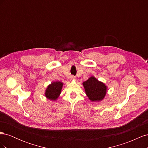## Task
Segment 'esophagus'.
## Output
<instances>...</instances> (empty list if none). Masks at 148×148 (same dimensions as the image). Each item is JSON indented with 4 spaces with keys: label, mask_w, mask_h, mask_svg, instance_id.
<instances>
[{
    "label": "esophagus",
    "mask_w": 148,
    "mask_h": 148,
    "mask_svg": "<svg viewBox=\"0 0 148 148\" xmlns=\"http://www.w3.org/2000/svg\"><path fill=\"white\" fill-rule=\"evenodd\" d=\"M76 78H77V77H75V76H73V75H71L70 77V79L72 80H75V79H76Z\"/></svg>",
    "instance_id": "esophagus-1"
}]
</instances>
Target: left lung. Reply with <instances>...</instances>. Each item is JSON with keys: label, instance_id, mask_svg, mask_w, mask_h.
Masks as SVG:
<instances>
[{"label": "left lung", "instance_id": "obj_1", "mask_svg": "<svg viewBox=\"0 0 148 148\" xmlns=\"http://www.w3.org/2000/svg\"><path fill=\"white\" fill-rule=\"evenodd\" d=\"M86 95L91 101H99L106 95L107 86L95 78L91 77L83 83Z\"/></svg>", "mask_w": 148, "mask_h": 148}]
</instances>
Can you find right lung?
Masks as SVG:
<instances>
[{"label": "right lung", "mask_w": 148, "mask_h": 148, "mask_svg": "<svg viewBox=\"0 0 148 148\" xmlns=\"http://www.w3.org/2000/svg\"><path fill=\"white\" fill-rule=\"evenodd\" d=\"M62 86H63V83L60 82L52 83L47 88L45 92V96L49 99L56 101L60 95Z\"/></svg>", "instance_id": "right-lung-1"}]
</instances>
